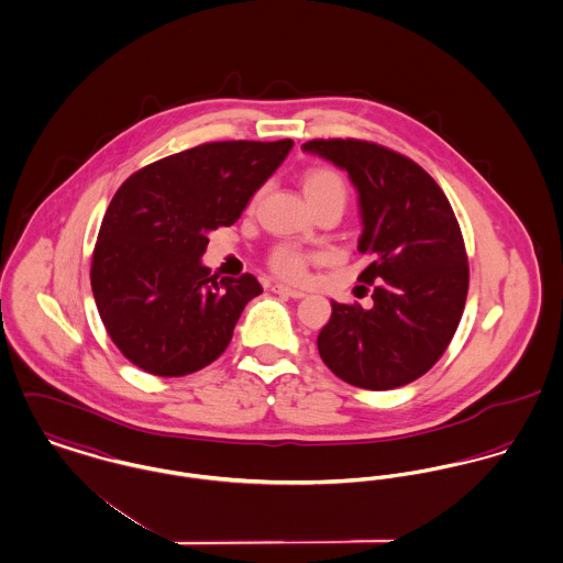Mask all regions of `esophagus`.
Listing matches in <instances>:
<instances>
[{
    "mask_svg": "<svg viewBox=\"0 0 563 563\" xmlns=\"http://www.w3.org/2000/svg\"><path fill=\"white\" fill-rule=\"evenodd\" d=\"M272 291L278 294V296H285V298H294V300H300V298L306 296L300 289H291V287H287V285H274Z\"/></svg>",
    "mask_w": 563,
    "mask_h": 563,
    "instance_id": "1",
    "label": "esophagus"
}]
</instances>
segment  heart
<instances>
[{
  "instance_id": "obj_1",
  "label": "heart",
  "mask_w": 563,
  "mask_h": 563,
  "mask_svg": "<svg viewBox=\"0 0 563 563\" xmlns=\"http://www.w3.org/2000/svg\"><path fill=\"white\" fill-rule=\"evenodd\" d=\"M302 188L308 203L312 208L334 201L341 203L345 208L346 201V181L343 175L339 174L332 167H312L308 169L302 177ZM257 201V197L253 199V203ZM269 269L287 280H300L306 274V260L302 253H298L291 246H278L274 249V253L269 255Z\"/></svg>"
}]
</instances>
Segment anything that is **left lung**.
Wrapping results in <instances>:
<instances>
[{
    "instance_id": "1",
    "label": "left lung",
    "mask_w": 563,
    "mask_h": 563,
    "mask_svg": "<svg viewBox=\"0 0 563 563\" xmlns=\"http://www.w3.org/2000/svg\"><path fill=\"white\" fill-rule=\"evenodd\" d=\"M302 150L345 169L357 188V251L371 257L357 280L375 285L371 308L332 302L319 355L351 386H407L433 368L463 317L470 263L459 220L433 177L389 147L312 139Z\"/></svg>"
}]
</instances>
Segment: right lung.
<instances>
[{
  "instance_id": "obj_1",
  "label": "right lung",
  "mask_w": 563,
  "mask_h": 563,
  "mask_svg": "<svg viewBox=\"0 0 563 563\" xmlns=\"http://www.w3.org/2000/svg\"><path fill=\"white\" fill-rule=\"evenodd\" d=\"M294 147L214 141L156 161L113 195L91 255V291L115 346L158 377L212 364L260 280L210 276L208 233L231 227Z\"/></svg>"
}]
</instances>
